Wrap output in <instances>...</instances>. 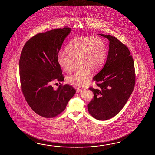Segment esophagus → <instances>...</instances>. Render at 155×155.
Segmentation results:
<instances>
[{
    "instance_id": "esophagus-1",
    "label": "esophagus",
    "mask_w": 155,
    "mask_h": 155,
    "mask_svg": "<svg viewBox=\"0 0 155 155\" xmlns=\"http://www.w3.org/2000/svg\"><path fill=\"white\" fill-rule=\"evenodd\" d=\"M82 90V88H81V87H77V90H76V92H79L81 91Z\"/></svg>"
}]
</instances>
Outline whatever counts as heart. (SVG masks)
I'll list each match as a JSON object with an SVG mask.
<instances>
[{"mask_svg": "<svg viewBox=\"0 0 155 155\" xmlns=\"http://www.w3.org/2000/svg\"><path fill=\"white\" fill-rule=\"evenodd\" d=\"M66 52L59 51L57 63L65 72H71L76 62L79 68L68 76L67 81L74 86H81L87 83L91 71L96 72L101 68L106 57V45L100 38L83 36L73 39L66 47Z\"/></svg>", "mask_w": 155, "mask_h": 155, "instance_id": "1", "label": "heart"}]
</instances>
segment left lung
Wrapping results in <instances>:
<instances>
[{
    "mask_svg": "<svg viewBox=\"0 0 155 155\" xmlns=\"http://www.w3.org/2000/svg\"><path fill=\"white\" fill-rule=\"evenodd\" d=\"M109 40L105 64L94 76L96 88L90 87L94 97L88 104L90 114L106 120L120 111L132 94L136 83L132 56L127 46L110 35L99 34Z\"/></svg>",
    "mask_w": 155,
    "mask_h": 155,
    "instance_id": "8db88e82",
    "label": "left lung"
}]
</instances>
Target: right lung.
Instances as JSON below:
<instances>
[{"label": "right lung", "mask_w": 155, "mask_h": 155, "mask_svg": "<svg viewBox=\"0 0 155 155\" xmlns=\"http://www.w3.org/2000/svg\"><path fill=\"white\" fill-rule=\"evenodd\" d=\"M71 28L65 27L31 38L23 48L19 59L21 90L27 104L40 116L55 117L66 108L75 89L62 84L57 90L53 81H64L62 71L57 63V55Z\"/></svg>", "instance_id": "right-lung-1"}]
</instances>
